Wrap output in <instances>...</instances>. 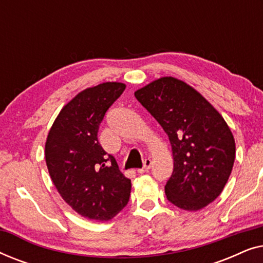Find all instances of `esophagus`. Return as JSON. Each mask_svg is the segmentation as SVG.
<instances>
[{
    "mask_svg": "<svg viewBox=\"0 0 263 263\" xmlns=\"http://www.w3.org/2000/svg\"><path fill=\"white\" fill-rule=\"evenodd\" d=\"M151 166H152V160H151L149 158H147V159H145V161H143V167L139 168L138 172H139V174H143V172H147L151 168Z\"/></svg>",
    "mask_w": 263,
    "mask_h": 263,
    "instance_id": "esophagus-1",
    "label": "esophagus"
}]
</instances>
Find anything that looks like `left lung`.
<instances>
[{
    "mask_svg": "<svg viewBox=\"0 0 263 263\" xmlns=\"http://www.w3.org/2000/svg\"><path fill=\"white\" fill-rule=\"evenodd\" d=\"M171 143L174 172L165 185L167 200L199 211L220 195L231 175L236 143L215 107L186 82L157 79L135 93Z\"/></svg>",
    "mask_w": 263,
    "mask_h": 263,
    "instance_id": "8db88e82",
    "label": "left lung"
}]
</instances>
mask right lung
Returning a JSON list of instances; mask_svg holds the SVG:
<instances>
[{"mask_svg": "<svg viewBox=\"0 0 263 263\" xmlns=\"http://www.w3.org/2000/svg\"><path fill=\"white\" fill-rule=\"evenodd\" d=\"M124 89L122 82H103L78 93L46 138L45 161L53 185L77 213L91 220L112 219L130 196V179L98 141L99 124Z\"/></svg>", "mask_w": 263, "mask_h": 263, "instance_id": "obj_1", "label": "right lung"}]
</instances>
